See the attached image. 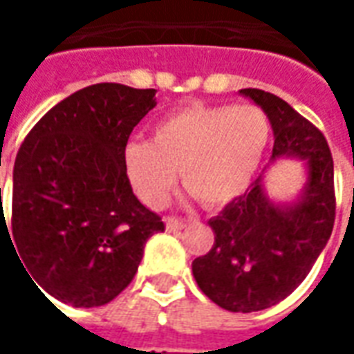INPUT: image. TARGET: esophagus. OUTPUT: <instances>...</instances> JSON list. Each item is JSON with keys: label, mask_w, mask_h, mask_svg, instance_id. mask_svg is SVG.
<instances>
[{"label": "esophagus", "mask_w": 354, "mask_h": 354, "mask_svg": "<svg viewBox=\"0 0 354 354\" xmlns=\"http://www.w3.org/2000/svg\"><path fill=\"white\" fill-rule=\"evenodd\" d=\"M165 223H167V230H169V231L184 230L185 225H187V222H185V220L174 218V216H169V218H165Z\"/></svg>", "instance_id": "obj_1"}]
</instances>
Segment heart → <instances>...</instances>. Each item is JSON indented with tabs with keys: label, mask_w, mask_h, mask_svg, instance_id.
Instances as JSON below:
<instances>
[{
	"label": "heart",
	"mask_w": 354,
	"mask_h": 354,
	"mask_svg": "<svg viewBox=\"0 0 354 354\" xmlns=\"http://www.w3.org/2000/svg\"><path fill=\"white\" fill-rule=\"evenodd\" d=\"M271 124L252 104L192 106L162 117L151 138L124 149L134 192L147 207H161L180 182L203 207L227 205L246 192L260 165Z\"/></svg>",
	"instance_id": "obj_1"
}]
</instances>
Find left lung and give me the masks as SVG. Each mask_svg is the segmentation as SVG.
Wrapping results in <instances>:
<instances>
[{
    "label": "left lung",
    "instance_id": "8db88e82",
    "mask_svg": "<svg viewBox=\"0 0 354 354\" xmlns=\"http://www.w3.org/2000/svg\"><path fill=\"white\" fill-rule=\"evenodd\" d=\"M241 94L271 121V161L292 155L309 169L304 195L294 205L279 207L267 199L260 176L208 222L214 246L193 261V277L222 309L252 313L288 297L326 246L335 220L334 159L324 134L282 98L260 88Z\"/></svg>",
    "mask_w": 354,
    "mask_h": 354
}]
</instances>
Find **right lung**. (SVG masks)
Here are the masks:
<instances>
[{"label": "right lung", "instance_id": "obj_1", "mask_svg": "<svg viewBox=\"0 0 354 354\" xmlns=\"http://www.w3.org/2000/svg\"><path fill=\"white\" fill-rule=\"evenodd\" d=\"M153 108L155 88L91 85L50 108L20 146L0 239H13L30 281L58 301L109 304L134 279L147 239L165 231L124 167L132 129Z\"/></svg>", "mask_w": 354, "mask_h": 354}]
</instances>
